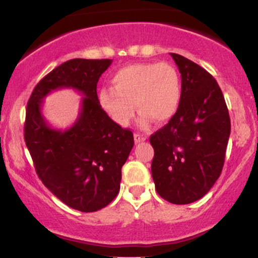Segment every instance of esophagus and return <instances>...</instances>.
I'll return each instance as SVG.
<instances>
[{
    "label": "esophagus",
    "instance_id": "esophagus-1",
    "mask_svg": "<svg viewBox=\"0 0 258 258\" xmlns=\"http://www.w3.org/2000/svg\"><path fill=\"white\" fill-rule=\"evenodd\" d=\"M147 139V136L139 135V133H135V142L136 143H141V142H144Z\"/></svg>",
    "mask_w": 258,
    "mask_h": 258
}]
</instances>
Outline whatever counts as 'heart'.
<instances>
[{
	"mask_svg": "<svg viewBox=\"0 0 258 258\" xmlns=\"http://www.w3.org/2000/svg\"><path fill=\"white\" fill-rule=\"evenodd\" d=\"M112 88L99 91V104L117 125H130L141 110L139 122L148 126L155 119H172L182 99V81L178 70L170 63H141L121 68L111 78Z\"/></svg>",
	"mask_w": 258,
	"mask_h": 258,
	"instance_id": "heart-1",
	"label": "heart"
}]
</instances>
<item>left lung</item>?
Wrapping results in <instances>:
<instances>
[{
  "instance_id": "obj_1",
  "label": "left lung",
  "mask_w": 258,
  "mask_h": 258,
  "mask_svg": "<svg viewBox=\"0 0 258 258\" xmlns=\"http://www.w3.org/2000/svg\"><path fill=\"white\" fill-rule=\"evenodd\" d=\"M182 78L178 110L150 136L152 176L168 203L201 199L222 172L230 135L229 112L217 81L200 65L170 53Z\"/></svg>"
}]
</instances>
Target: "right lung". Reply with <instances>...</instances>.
I'll list each match as a JSON object with an SVG mask.
<instances>
[{
	"mask_svg": "<svg viewBox=\"0 0 258 258\" xmlns=\"http://www.w3.org/2000/svg\"><path fill=\"white\" fill-rule=\"evenodd\" d=\"M111 59H72L47 74L35 86L26 108L25 144L42 183L65 205L94 212L115 199L121 168L132 150L133 133L114 122L103 110L97 84ZM59 88L83 93L76 123L61 132L43 117V98Z\"/></svg>",
	"mask_w": 258,
	"mask_h": 258,
	"instance_id": "obj_1",
	"label": "right lung"
}]
</instances>
